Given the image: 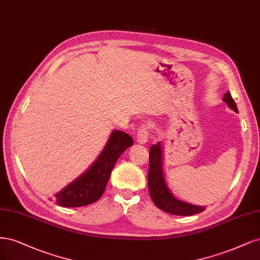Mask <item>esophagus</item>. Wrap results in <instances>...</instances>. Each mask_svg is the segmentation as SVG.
<instances>
[{
    "label": "esophagus",
    "mask_w": 260,
    "mask_h": 260,
    "mask_svg": "<svg viewBox=\"0 0 260 260\" xmlns=\"http://www.w3.org/2000/svg\"><path fill=\"white\" fill-rule=\"evenodd\" d=\"M148 136H149V126L147 124L142 125V126L139 127L138 134H137V141L138 144L144 145L148 141Z\"/></svg>",
    "instance_id": "obj_1"
}]
</instances>
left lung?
I'll list each match as a JSON object with an SVG mask.
<instances>
[{"label": "left lung", "mask_w": 260, "mask_h": 260, "mask_svg": "<svg viewBox=\"0 0 260 260\" xmlns=\"http://www.w3.org/2000/svg\"><path fill=\"white\" fill-rule=\"evenodd\" d=\"M223 102L234 112H238V108L234 102L230 91H227L223 95ZM149 172H148V189L150 197H151L153 203L162 211L178 216H191L203 212L204 206L192 205L187 202H183L176 199L171 190L166 185V181L163 174V151L161 142L156 145H152L149 152Z\"/></svg>", "instance_id": "left-lung-1"}]
</instances>
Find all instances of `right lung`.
Masks as SVG:
<instances>
[{
	"instance_id": "add662e5",
	"label": "right lung",
	"mask_w": 260,
	"mask_h": 260,
	"mask_svg": "<svg viewBox=\"0 0 260 260\" xmlns=\"http://www.w3.org/2000/svg\"><path fill=\"white\" fill-rule=\"evenodd\" d=\"M133 146V138L122 131H113L102 153L80 177L54 196L57 205L80 207L91 204L102 198L111 172L120 155Z\"/></svg>"
}]
</instances>
